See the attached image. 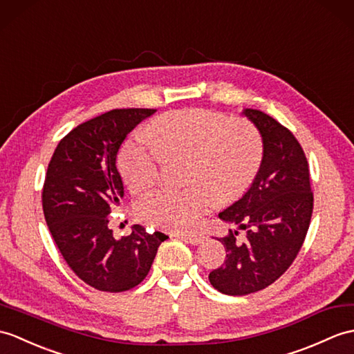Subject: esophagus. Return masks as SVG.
I'll return each mask as SVG.
<instances>
[{
  "mask_svg": "<svg viewBox=\"0 0 354 354\" xmlns=\"http://www.w3.org/2000/svg\"><path fill=\"white\" fill-rule=\"evenodd\" d=\"M178 236L183 238V240H187L188 243L194 244V245L202 244L205 241V238H207L202 232H197V234H179Z\"/></svg>",
  "mask_w": 354,
  "mask_h": 354,
  "instance_id": "1",
  "label": "esophagus"
}]
</instances>
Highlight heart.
<instances>
[{
  "mask_svg": "<svg viewBox=\"0 0 354 354\" xmlns=\"http://www.w3.org/2000/svg\"><path fill=\"white\" fill-rule=\"evenodd\" d=\"M146 137L123 145L119 170L129 190L157 184L164 158H188L185 190H158L137 203L146 223L162 229H190L209 208L248 190L262 161V142L249 120L216 111H169L146 127Z\"/></svg>",
  "mask_w": 354,
  "mask_h": 354,
  "instance_id": "heart-1",
  "label": "heart"
}]
</instances>
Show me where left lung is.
Returning <instances> with one entry per match:
<instances>
[{
	"label": "left lung",
	"instance_id": "8db88e82",
	"mask_svg": "<svg viewBox=\"0 0 354 354\" xmlns=\"http://www.w3.org/2000/svg\"><path fill=\"white\" fill-rule=\"evenodd\" d=\"M259 129L264 155L249 192L218 217L245 231L220 238L226 249L209 282L227 295H248L277 281L297 258L314 211L306 155L291 131L264 111H243Z\"/></svg>",
	"mask_w": 354,
	"mask_h": 354
}]
</instances>
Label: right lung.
<instances>
[{
    "label": "right lung",
    "instance_id": "right-lung-1",
    "mask_svg": "<svg viewBox=\"0 0 354 354\" xmlns=\"http://www.w3.org/2000/svg\"><path fill=\"white\" fill-rule=\"evenodd\" d=\"M153 109H116L90 119L66 134L48 164L42 207L49 232L81 281L95 290L122 292L147 276L167 235L134 225L116 240L110 214L123 197L116 167L125 137Z\"/></svg>",
    "mask_w": 354,
    "mask_h": 354
}]
</instances>
